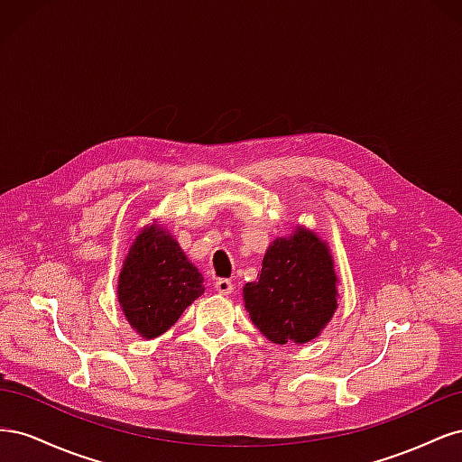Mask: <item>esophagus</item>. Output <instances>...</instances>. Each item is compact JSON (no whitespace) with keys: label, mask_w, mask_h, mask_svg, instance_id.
I'll return each instance as SVG.
<instances>
[{"label":"esophagus","mask_w":462,"mask_h":462,"mask_svg":"<svg viewBox=\"0 0 462 462\" xmlns=\"http://www.w3.org/2000/svg\"><path fill=\"white\" fill-rule=\"evenodd\" d=\"M216 291L219 292V295H231L233 292V283L229 282V279H217L216 282Z\"/></svg>","instance_id":"esophagus-1"}]
</instances>
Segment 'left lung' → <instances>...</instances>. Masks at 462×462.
<instances>
[{
    "instance_id": "obj_1",
    "label": "left lung",
    "mask_w": 462,
    "mask_h": 462,
    "mask_svg": "<svg viewBox=\"0 0 462 462\" xmlns=\"http://www.w3.org/2000/svg\"><path fill=\"white\" fill-rule=\"evenodd\" d=\"M337 282L328 245L297 227L265 250L260 277L243 287L245 309L272 343H309L337 310Z\"/></svg>"
}]
</instances>
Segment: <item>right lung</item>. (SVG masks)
<instances>
[{"mask_svg": "<svg viewBox=\"0 0 462 462\" xmlns=\"http://www.w3.org/2000/svg\"><path fill=\"white\" fill-rule=\"evenodd\" d=\"M204 277L171 233L160 226L138 231L123 262L117 299L131 328L146 339L165 333L204 292Z\"/></svg>", "mask_w": 462, "mask_h": 462, "instance_id": "add662e5", "label": "right lung"}]
</instances>
